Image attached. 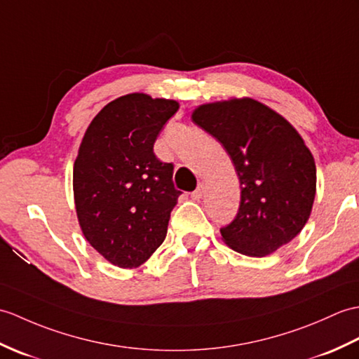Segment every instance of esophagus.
<instances>
[{
	"instance_id": "34e87169",
	"label": "esophagus",
	"mask_w": 359,
	"mask_h": 359,
	"mask_svg": "<svg viewBox=\"0 0 359 359\" xmlns=\"http://www.w3.org/2000/svg\"><path fill=\"white\" fill-rule=\"evenodd\" d=\"M204 195V184H198L195 192H192V198L194 200H200V198H203Z\"/></svg>"
}]
</instances>
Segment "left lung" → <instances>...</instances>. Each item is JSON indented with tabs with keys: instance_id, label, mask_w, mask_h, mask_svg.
Segmentation results:
<instances>
[{
	"instance_id": "8db88e82",
	"label": "left lung",
	"mask_w": 359,
	"mask_h": 359,
	"mask_svg": "<svg viewBox=\"0 0 359 359\" xmlns=\"http://www.w3.org/2000/svg\"><path fill=\"white\" fill-rule=\"evenodd\" d=\"M192 121L226 149L240 178V209L221 227L224 243L247 257L290 243L306 226L316 192L315 161L299 133L252 98L203 104Z\"/></svg>"
}]
</instances>
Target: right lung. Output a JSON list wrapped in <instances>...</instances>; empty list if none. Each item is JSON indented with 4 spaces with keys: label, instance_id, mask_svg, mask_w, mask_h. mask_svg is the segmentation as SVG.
Here are the masks:
<instances>
[{
    "label": "right lung",
    "instance_id": "obj_1",
    "mask_svg": "<svg viewBox=\"0 0 359 359\" xmlns=\"http://www.w3.org/2000/svg\"><path fill=\"white\" fill-rule=\"evenodd\" d=\"M173 100L129 93L87 127L74 164V195L86 240L114 266L140 267L163 244L180 190L173 164L154 154Z\"/></svg>",
    "mask_w": 359,
    "mask_h": 359
}]
</instances>
